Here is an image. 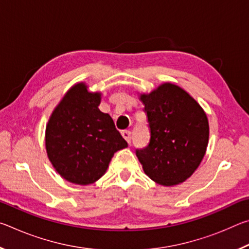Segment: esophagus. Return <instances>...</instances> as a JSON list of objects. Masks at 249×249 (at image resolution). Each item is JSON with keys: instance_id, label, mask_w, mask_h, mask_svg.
I'll return each instance as SVG.
<instances>
[{"instance_id": "34e87169", "label": "esophagus", "mask_w": 249, "mask_h": 249, "mask_svg": "<svg viewBox=\"0 0 249 249\" xmlns=\"http://www.w3.org/2000/svg\"><path fill=\"white\" fill-rule=\"evenodd\" d=\"M122 136H123L124 140L130 144V141H132V133L129 132V130H123L122 132Z\"/></svg>"}]
</instances>
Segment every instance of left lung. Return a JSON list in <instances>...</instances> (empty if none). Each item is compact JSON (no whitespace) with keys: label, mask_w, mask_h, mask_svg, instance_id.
Returning a JSON list of instances; mask_svg holds the SVG:
<instances>
[{"label":"left lung","mask_w":249,"mask_h":249,"mask_svg":"<svg viewBox=\"0 0 249 249\" xmlns=\"http://www.w3.org/2000/svg\"><path fill=\"white\" fill-rule=\"evenodd\" d=\"M140 100L150 128L149 144L137 149L142 170L158 184L184 182L203 159L209 142V121L204 109L177 84H160Z\"/></svg>","instance_id":"left-lung-1"}]
</instances>
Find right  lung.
Instances as JSON below:
<instances>
[{"label":"right lung","instance_id":"obj_1","mask_svg":"<svg viewBox=\"0 0 249 249\" xmlns=\"http://www.w3.org/2000/svg\"><path fill=\"white\" fill-rule=\"evenodd\" d=\"M102 93L79 82L66 92L46 125L49 161L71 183H94L107 172L117 150L127 142L107 113L99 109Z\"/></svg>","mask_w":249,"mask_h":249}]
</instances>
